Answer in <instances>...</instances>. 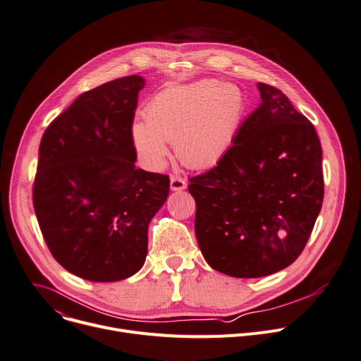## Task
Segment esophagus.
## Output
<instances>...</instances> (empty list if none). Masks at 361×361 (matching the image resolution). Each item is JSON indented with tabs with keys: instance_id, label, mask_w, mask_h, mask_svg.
Segmentation results:
<instances>
[{
	"instance_id": "34e87169",
	"label": "esophagus",
	"mask_w": 361,
	"mask_h": 361,
	"mask_svg": "<svg viewBox=\"0 0 361 361\" xmlns=\"http://www.w3.org/2000/svg\"><path fill=\"white\" fill-rule=\"evenodd\" d=\"M170 187H171L173 191H181V190H184V188L187 187V181H185V178H183V177L173 176V177L170 178Z\"/></svg>"
}]
</instances>
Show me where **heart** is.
<instances>
[{
	"mask_svg": "<svg viewBox=\"0 0 361 361\" xmlns=\"http://www.w3.org/2000/svg\"><path fill=\"white\" fill-rule=\"evenodd\" d=\"M246 108L245 93L233 83L203 79L169 86L148 101L145 121L130 126V141L149 170L166 166L167 142L174 144L184 166L209 170L232 149Z\"/></svg>",
	"mask_w": 361,
	"mask_h": 361,
	"instance_id": "heart-1",
	"label": "heart"
}]
</instances>
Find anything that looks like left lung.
<instances>
[{
    "label": "left lung",
    "instance_id": "obj_1",
    "mask_svg": "<svg viewBox=\"0 0 361 361\" xmlns=\"http://www.w3.org/2000/svg\"><path fill=\"white\" fill-rule=\"evenodd\" d=\"M223 161L190 178L195 236L207 264L228 276L275 274L304 250L324 199L322 149L314 125L276 87Z\"/></svg>",
    "mask_w": 361,
    "mask_h": 361
}]
</instances>
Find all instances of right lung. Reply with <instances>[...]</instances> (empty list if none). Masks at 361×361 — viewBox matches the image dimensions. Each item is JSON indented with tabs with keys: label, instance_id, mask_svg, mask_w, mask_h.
I'll return each instance as SVG.
<instances>
[{
	"label": "right lung",
	"instance_id": "add662e5",
	"mask_svg": "<svg viewBox=\"0 0 361 361\" xmlns=\"http://www.w3.org/2000/svg\"><path fill=\"white\" fill-rule=\"evenodd\" d=\"M126 76L82 93L44 130L32 204L46 245L71 274L115 282L137 274L148 224L166 203L170 178L135 167L130 141L138 92Z\"/></svg>",
	"mask_w": 361,
	"mask_h": 361
}]
</instances>
